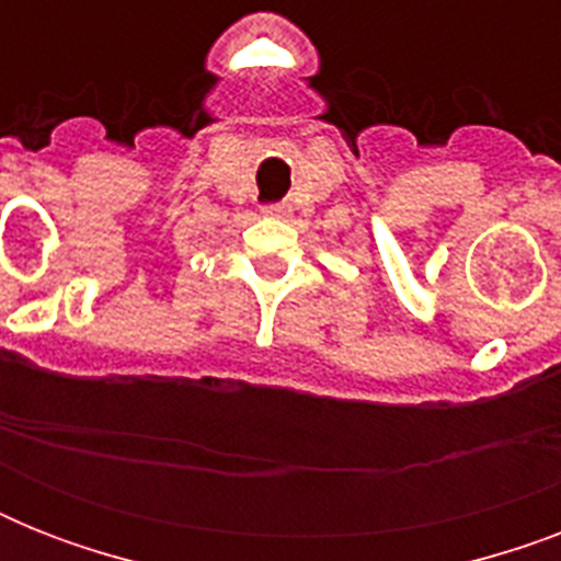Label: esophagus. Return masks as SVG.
<instances>
[{
  "label": "esophagus",
  "instance_id": "esophagus-1",
  "mask_svg": "<svg viewBox=\"0 0 561 561\" xmlns=\"http://www.w3.org/2000/svg\"><path fill=\"white\" fill-rule=\"evenodd\" d=\"M267 215H282V211H285V206H279V203H273V206H267Z\"/></svg>",
  "mask_w": 561,
  "mask_h": 561
}]
</instances>
